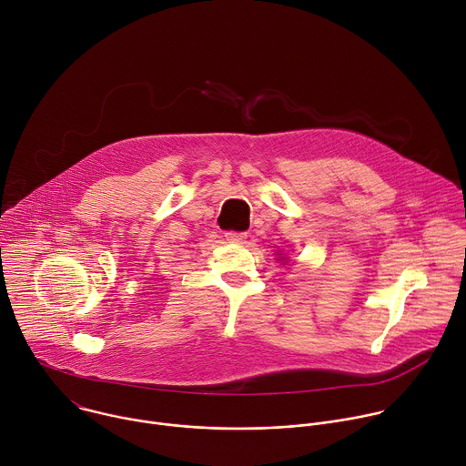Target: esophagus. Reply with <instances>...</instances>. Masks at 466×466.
Segmentation results:
<instances>
[{
  "mask_svg": "<svg viewBox=\"0 0 466 466\" xmlns=\"http://www.w3.org/2000/svg\"><path fill=\"white\" fill-rule=\"evenodd\" d=\"M225 238H227V241H230V243H243V241L247 239V234H245V232L228 230V232L225 234Z\"/></svg>",
  "mask_w": 466,
  "mask_h": 466,
  "instance_id": "esophagus-1",
  "label": "esophagus"
}]
</instances>
